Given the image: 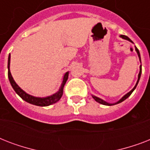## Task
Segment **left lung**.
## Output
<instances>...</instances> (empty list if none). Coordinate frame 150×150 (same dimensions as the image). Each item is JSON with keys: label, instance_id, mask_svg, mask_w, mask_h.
I'll use <instances>...</instances> for the list:
<instances>
[{"label": "left lung", "instance_id": "left-lung-1", "mask_svg": "<svg viewBox=\"0 0 150 150\" xmlns=\"http://www.w3.org/2000/svg\"><path fill=\"white\" fill-rule=\"evenodd\" d=\"M121 36V38H122V39H125V40H127L130 41L131 43H133L132 41L130 39L128 38V36H125V35H121V36ZM135 47V50H136V52H137L138 56H139V61H141V57H140L139 50H138V48L136 47ZM141 74H142V65H140V71H139V75H138V80H137V82H136V84H135V87H134V88H133V89H132V90H131L130 92H129V93H127V94H125V96H124L123 97H122V98L121 99V100H118V101H117V103H109L106 102V101H104V100H102V99L99 98V97H97V96H93V95H92V96H93V98L94 100H96V102L100 103H101V104H103V105H107V106H112V105L117 104V103H120L123 102L124 100H126V99L128 98V96H130L131 94L132 93V92L134 91V90H135V88H136V86H137L138 83H139V79H140V77H141Z\"/></svg>", "mask_w": 150, "mask_h": 150}]
</instances>
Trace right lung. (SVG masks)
Masks as SVG:
<instances>
[{
    "mask_svg": "<svg viewBox=\"0 0 150 150\" xmlns=\"http://www.w3.org/2000/svg\"><path fill=\"white\" fill-rule=\"evenodd\" d=\"M10 61H11V55L9 54L8 56V79H9V81H10V83L11 85V86L14 89V90L15 91V93L18 95V96L24 100L25 101L31 103V104L36 105V106H40V107H47V106H49V105H51L53 103H55L56 102H57L61 98V96L63 95V90H64V86L65 85L67 80H68V71L66 72L64 75L63 78V82H62V84H61L60 89L56 93L53 94L51 96H47V97H36V96H32V95H29V94L26 93L25 92L23 91L21 88H20L16 82H15V80L12 78V75L11 74L10 71Z\"/></svg>",
    "mask_w": 150,
    "mask_h": 150,
    "instance_id": "add662e5",
    "label": "right lung"
}]
</instances>
